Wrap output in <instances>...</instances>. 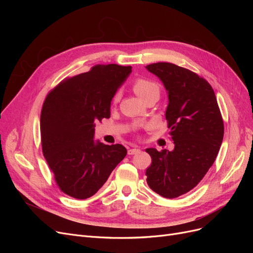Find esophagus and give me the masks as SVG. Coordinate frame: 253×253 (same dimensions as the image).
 <instances>
[{"label":"esophagus","instance_id":"esophagus-1","mask_svg":"<svg viewBox=\"0 0 253 253\" xmlns=\"http://www.w3.org/2000/svg\"><path fill=\"white\" fill-rule=\"evenodd\" d=\"M139 152H140V149H137V148L128 149L127 154H128V155H135V154H137V153H139Z\"/></svg>","mask_w":253,"mask_h":253}]
</instances>
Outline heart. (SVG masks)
<instances>
[{
    "label": "heart",
    "mask_w": 253,
    "mask_h": 253,
    "mask_svg": "<svg viewBox=\"0 0 253 253\" xmlns=\"http://www.w3.org/2000/svg\"><path fill=\"white\" fill-rule=\"evenodd\" d=\"M134 91L136 93V95L138 97H143L147 94H149L150 91L154 90V89H158L157 85L152 81L149 80H145V79H137L134 82V85H133ZM115 99H117V96L115 97Z\"/></svg>",
    "instance_id": "b5f03b06"
}]
</instances>
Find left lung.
<instances>
[{
  "instance_id": "1",
  "label": "left lung",
  "mask_w": 253,
  "mask_h": 253,
  "mask_svg": "<svg viewBox=\"0 0 253 253\" xmlns=\"http://www.w3.org/2000/svg\"><path fill=\"white\" fill-rule=\"evenodd\" d=\"M145 68L167 90L166 119L174 141L172 151L145 150L152 157L145 175L154 192L175 198L197 186L212 167L223 142L224 122L213 88L200 76L167 62Z\"/></svg>"
}]
</instances>
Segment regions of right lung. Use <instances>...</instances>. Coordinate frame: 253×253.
Segmentation results:
<instances>
[{
	"label": "right lung",
	"instance_id": "right-lung-1",
	"mask_svg": "<svg viewBox=\"0 0 253 253\" xmlns=\"http://www.w3.org/2000/svg\"><path fill=\"white\" fill-rule=\"evenodd\" d=\"M132 66L96 65L61 82L45 99L41 140L61 191L78 200L93 196L126 155L122 144L95 140V122L110 118L111 102Z\"/></svg>",
	"mask_w": 253,
	"mask_h": 253
}]
</instances>
